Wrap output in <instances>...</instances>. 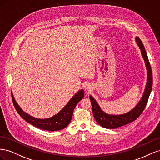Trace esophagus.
I'll return each mask as SVG.
<instances>
[{"label": "esophagus", "mask_w": 160, "mask_h": 160, "mask_svg": "<svg viewBox=\"0 0 160 160\" xmlns=\"http://www.w3.org/2000/svg\"><path fill=\"white\" fill-rule=\"evenodd\" d=\"M91 89H92V86H91L90 84H88L86 86V90L90 91V90H91Z\"/></svg>", "instance_id": "1"}]
</instances>
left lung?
Masks as SVG:
<instances>
[{"mask_svg": "<svg viewBox=\"0 0 160 160\" xmlns=\"http://www.w3.org/2000/svg\"><path fill=\"white\" fill-rule=\"evenodd\" d=\"M135 41L137 44H138L140 48L141 55H142V57L146 66V69H147V83H146L143 94L138 104L131 111L127 113L122 114V115H109V114L104 112L100 108L95 99L92 96H90V100L91 101V104H92L94 117L98 124L104 127V128L116 129L117 127L125 125L128 124V123L134 121L142 113L146 104L148 103V100L152 89L153 79L152 68L142 42H141L138 37H136Z\"/></svg>", "mask_w": 160, "mask_h": 160, "instance_id": "1", "label": "left lung"}]
</instances>
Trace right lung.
<instances>
[{
  "mask_svg": "<svg viewBox=\"0 0 160 160\" xmlns=\"http://www.w3.org/2000/svg\"><path fill=\"white\" fill-rule=\"evenodd\" d=\"M11 95L12 102L15 109L17 112L19 113V115L24 120L39 129L46 131H56L64 129L65 127L69 125L70 122L72 120L73 112H74L75 107L84 98V91L82 89L79 90L69 100V102L66 104V105L58 114H56V115L49 118H44V119H41V118L31 117V115L24 112L20 108L19 104L17 103L12 92Z\"/></svg>",
  "mask_w": 160,
  "mask_h": 160,
  "instance_id": "add662e5",
  "label": "right lung"
}]
</instances>
